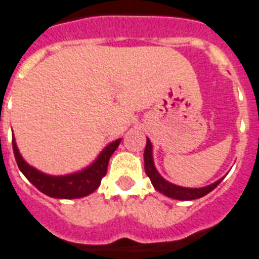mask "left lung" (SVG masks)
Listing matches in <instances>:
<instances>
[{
  "label": "left lung",
  "mask_w": 259,
  "mask_h": 259,
  "mask_svg": "<svg viewBox=\"0 0 259 259\" xmlns=\"http://www.w3.org/2000/svg\"><path fill=\"white\" fill-rule=\"evenodd\" d=\"M144 162H145V171L148 174V177L150 178L151 185L154 186L155 190H158L159 193H162L166 197L170 198L180 199V201H191V199L201 198L207 193L217 188L221 184L222 178L215 181L214 184L207 185L205 188H182L178 185H174L169 181H166L165 178L158 173V170L155 169L154 161H153V146H151L150 140H146V148H145L144 153Z\"/></svg>",
  "instance_id": "left-lung-1"
}]
</instances>
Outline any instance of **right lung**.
<instances>
[{
    "label": "right lung",
    "mask_w": 259,
    "mask_h": 259,
    "mask_svg": "<svg viewBox=\"0 0 259 259\" xmlns=\"http://www.w3.org/2000/svg\"><path fill=\"white\" fill-rule=\"evenodd\" d=\"M119 142H121V138L109 144L98 154L96 161L81 171L66 174V176H50V174L42 173L29 165L22 158L20 150L17 148L14 136L12 140L14 157H16L17 165L22 174L44 194L49 195L52 198L60 199L82 198V197L92 194L96 189H98L101 180L105 177V174L108 171L109 159L115 151V149L118 148Z\"/></svg>",
    "instance_id": "add662e5"
}]
</instances>
